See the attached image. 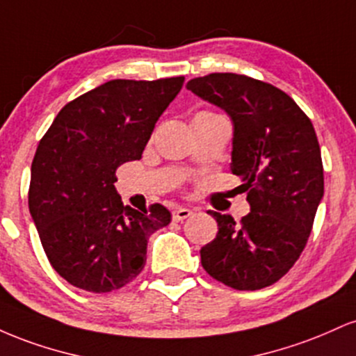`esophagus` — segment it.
Segmentation results:
<instances>
[{
    "instance_id": "1",
    "label": "esophagus",
    "mask_w": 356,
    "mask_h": 356,
    "mask_svg": "<svg viewBox=\"0 0 356 356\" xmlns=\"http://www.w3.org/2000/svg\"><path fill=\"white\" fill-rule=\"evenodd\" d=\"M194 214L191 209H187V207H177V209L172 211V219L175 222H181V220L191 218V216Z\"/></svg>"
}]
</instances>
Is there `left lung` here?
I'll list each match as a JSON object with an SVG mask.
<instances>
[{"label": "left lung", "instance_id": "1", "mask_svg": "<svg viewBox=\"0 0 356 356\" xmlns=\"http://www.w3.org/2000/svg\"><path fill=\"white\" fill-rule=\"evenodd\" d=\"M187 88L229 113L234 124L231 172L239 175L251 212L218 220L201 249L202 268L219 283L254 291L280 281L308 243L323 197V162L309 117L275 85L238 73H209Z\"/></svg>", "mask_w": 356, "mask_h": 356}]
</instances>
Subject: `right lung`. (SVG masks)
Here are the masks:
<instances>
[{"label":"right lung","instance_id":"obj_1","mask_svg":"<svg viewBox=\"0 0 356 356\" xmlns=\"http://www.w3.org/2000/svg\"><path fill=\"white\" fill-rule=\"evenodd\" d=\"M182 85L184 76L110 80L68 102L36 147L28 206L48 261L75 288H124L145 266L149 236L170 222L162 204L124 206L113 184Z\"/></svg>","mask_w":356,"mask_h":356}]
</instances>
